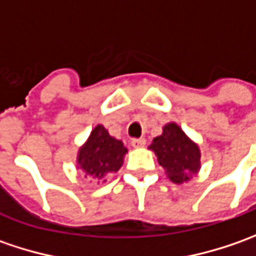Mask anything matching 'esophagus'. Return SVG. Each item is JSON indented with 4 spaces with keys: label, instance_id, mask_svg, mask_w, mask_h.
<instances>
[{
    "label": "esophagus",
    "instance_id": "34e87169",
    "mask_svg": "<svg viewBox=\"0 0 256 256\" xmlns=\"http://www.w3.org/2000/svg\"><path fill=\"white\" fill-rule=\"evenodd\" d=\"M145 144H146V141L144 138H138V140H132L131 141V145H132L134 148H144Z\"/></svg>",
    "mask_w": 256,
    "mask_h": 256
}]
</instances>
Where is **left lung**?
Instances as JSON below:
<instances>
[{
    "label": "left lung",
    "instance_id": "left-lung-1",
    "mask_svg": "<svg viewBox=\"0 0 256 256\" xmlns=\"http://www.w3.org/2000/svg\"><path fill=\"white\" fill-rule=\"evenodd\" d=\"M148 148L156 155L158 164L174 184L191 181L201 170V150L178 124H166L162 134L154 138Z\"/></svg>",
    "mask_w": 256,
    "mask_h": 256
}]
</instances>
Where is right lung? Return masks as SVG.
I'll return each mask as SVG.
<instances>
[{"label": "right lung", "instance_id": "add662e5", "mask_svg": "<svg viewBox=\"0 0 256 256\" xmlns=\"http://www.w3.org/2000/svg\"><path fill=\"white\" fill-rule=\"evenodd\" d=\"M126 152L128 150L124 146L122 141L111 136L108 130L98 124L84 145L80 146L76 166L84 172L85 176L96 182H105L108 175L120 171Z\"/></svg>", "mask_w": 256, "mask_h": 256}]
</instances>
